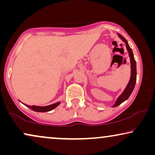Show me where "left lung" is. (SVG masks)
<instances>
[{
  "label": "left lung",
  "instance_id": "left-lung-1",
  "mask_svg": "<svg viewBox=\"0 0 155 155\" xmlns=\"http://www.w3.org/2000/svg\"><path fill=\"white\" fill-rule=\"evenodd\" d=\"M118 37L123 41H124V43L126 44V46L127 48V51H128V55L130 57V68H131V75L130 78L129 80L128 84H127L126 87L125 88L124 92H122V94L118 97L116 99L115 104H114L113 107H116L117 106L120 105V104H122L124 101H125L128 99V97L130 96L131 93L133 92V90H134L135 83H136V78H137V71H136V62L134 58V56H133V51L131 49V48L129 46L128 41L125 38L123 37L121 35L118 34Z\"/></svg>",
  "mask_w": 155,
  "mask_h": 155
}]
</instances>
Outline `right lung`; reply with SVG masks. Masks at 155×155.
Segmentation results:
<instances>
[{"label":"right lung","instance_id":"obj_1","mask_svg":"<svg viewBox=\"0 0 155 155\" xmlns=\"http://www.w3.org/2000/svg\"><path fill=\"white\" fill-rule=\"evenodd\" d=\"M61 102L58 101V102H56L55 104H53L48 105V106H45V107H39V106H29L27 104H23L26 106L27 107L29 108V109L33 110V111H37V112H47L49 111H51V110L54 109L55 108L58 107V106L60 104Z\"/></svg>","mask_w":155,"mask_h":155}]
</instances>
